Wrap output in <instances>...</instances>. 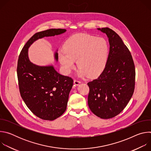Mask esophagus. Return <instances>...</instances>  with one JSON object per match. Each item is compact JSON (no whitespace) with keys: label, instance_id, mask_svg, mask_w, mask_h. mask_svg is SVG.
Masks as SVG:
<instances>
[{"label":"esophagus","instance_id":"obj_1","mask_svg":"<svg viewBox=\"0 0 151 151\" xmlns=\"http://www.w3.org/2000/svg\"><path fill=\"white\" fill-rule=\"evenodd\" d=\"M73 82H74V84L76 85H79L81 83V81H79L78 79H75Z\"/></svg>","mask_w":151,"mask_h":151}]
</instances>
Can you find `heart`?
Segmentation results:
<instances>
[{"mask_svg":"<svg viewBox=\"0 0 151 151\" xmlns=\"http://www.w3.org/2000/svg\"><path fill=\"white\" fill-rule=\"evenodd\" d=\"M109 54L106 40L88 34H79L70 37L66 42L64 50L58 52L59 61L64 72L69 73L75 66L79 68V76L87 74L95 76L104 68Z\"/></svg>","mask_w":151,"mask_h":151,"instance_id":"1","label":"heart"}]
</instances>
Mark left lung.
<instances>
[{"label": "left lung", "mask_w": 151, "mask_h": 151, "mask_svg": "<svg viewBox=\"0 0 151 151\" xmlns=\"http://www.w3.org/2000/svg\"><path fill=\"white\" fill-rule=\"evenodd\" d=\"M109 38V53L105 68L96 79L88 82V104L102 119L120 114L131 99L135 88V66L130 51L120 36L108 28H99Z\"/></svg>", "instance_id": "left-lung-1"}]
</instances>
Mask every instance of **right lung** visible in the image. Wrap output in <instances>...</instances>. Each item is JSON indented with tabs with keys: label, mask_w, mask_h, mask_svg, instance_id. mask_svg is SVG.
<instances>
[{
	"label": "right lung",
	"mask_w": 151,
	"mask_h": 151,
	"mask_svg": "<svg viewBox=\"0 0 151 151\" xmlns=\"http://www.w3.org/2000/svg\"><path fill=\"white\" fill-rule=\"evenodd\" d=\"M66 31L50 29L36 33L26 42L18 60L17 72L21 96L32 112L44 120H54L65 112L73 80L58 73L52 66H39L31 63L28 48L38 39ZM55 58L58 60L57 52Z\"/></svg>",
	"instance_id": "obj_1"
}]
</instances>
